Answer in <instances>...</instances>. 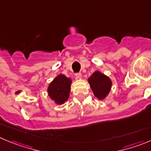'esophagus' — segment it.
I'll return each mask as SVG.
<instances>
[{
    "instance_id": "esophagus-1",
    "label": "esophagus",
    "mask_w": 151,
    "mask_h": 151,
    "mask_svg": "<svg viewBox=\"0 0 151 151\" xmlns=\"http://www.w3.org/2000/svg\"><path fill=\"white\" fill-rule=\"evenodd\" d=\"M75 76L77 79H80L81 78V77H82V74H81V73H76Z\"/></svg>"
}]
</instances>
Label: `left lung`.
<instances>
[{
    "label": "left lung",
    "instance_id": "obj_1",
    "mask_svg": "<svg viewBox=\"0 0 151 151\" xmlns=\"http://www.w3.org/2000/svg\"><path fill=\"white\" fill-rule=\"evenodd\" d=\"M88 83L95 96L99 100L106 98L112 86L110 79L104 74H101L100 71L93 73L88 78Z\"/></svg>",
    "mask_w": 151,
    "mask_h": 151
}]
</instances>
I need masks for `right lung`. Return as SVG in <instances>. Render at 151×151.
Listing matches in <instances>:
<instances>
[{"label": "right lung", "instance_id": "1", "mask_svg": "<svg viewBox=\"0 0 151 151\" xmlns=\"http://www.w3.org/2000/svg\"><path fill=\"white\" fill-rule=\"evenodd\" d=\"M71 84V79L60 74L49 85L47 88L49 96L57 104H64L69 97Z\"/></svg>", "mask_w": 151, "mask_h": 151}]
</instances>
